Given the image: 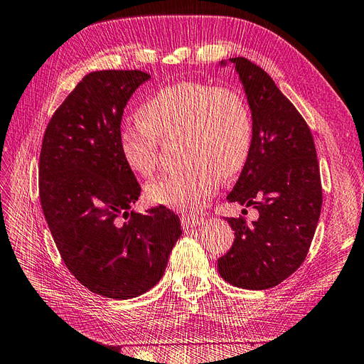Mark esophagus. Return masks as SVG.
Here are the masks:
<instances>
[{"label":"esophagus","mask_w":364,"mask_h":364,"mask_svg":"<svg viewBox=\"0 0 364 364\" xmlns=\"http://www.w3.org/2000/svg\"><path fill=\"white\" fill-rule=\"evenodd\" d=\"M181 223H182V226L183 228H196V226H199V225H202L203 223V218L200 217V215H197V214H182L181 215Z\"/></svg>","instance_id":"1"}]
</instances>
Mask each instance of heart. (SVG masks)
<instances>
[{"instance_id":"1","label":"heart","mask_w":364,"mask_h":364,"mask_svg":"<svg viewBox=\"0 0 364 364\" xmlns=\"http://www.w3.org/2000/svg\"><path fill=\"white\" fill-rule=\"evenodd\" d=\"M139 123L119 130L127 167L151 178L159 165V142H178L183 167L147 185L155 203L196 211L215 193L220 179L232 178L249 158L253 123L246 98L228 86L178 82L162 86L138 111Z\"/></svg>"}]
</instances>
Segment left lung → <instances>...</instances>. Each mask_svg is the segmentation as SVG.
I'll use <instances>...</instances> for the list:
<instances>
[{"label":"left lung","instance_id":"obj_1","mask_svg":"<svg viewBox=\"0 0 364 364\" xmlns=\"http://www.w3.org/2000/svg\"><path fill=\"white\" fill-rule=\"evenodd\" d=\"M229 60L245 86L253 138L228 202L253 206L258 218L226 217L235 238L217 266L235 287L266 290L306 258L321 217V170L310 127L272 77L246 58Z\"/></svg>","mask_w":364,"mask_h":364}]
</instances>
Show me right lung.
<instances>
[{
    "label": "right lung",
    "mask_w": 364,
    "mask_h": 364,
    "mask_svg": "<svg viewBox=\"0 0 364 364\" xmlns=\"http://www.w3.org/2000/svg\"><path fill=\"white\" fill-rule=\"evenodd\" d=\"M150 74L106 70L85 75L51 117L39 156L43 215L65 266L87 290L130 299L159 282L181 237L162 205L129 211L141 186L118 135L130 95Z\"/></svg>",
    "instance_id": "1"
}]
</instances>
